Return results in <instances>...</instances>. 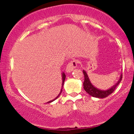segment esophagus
<instances>
[{
    "label": "esophagus",
    "mask_w": 134,
    "mask_h": 134,
    "mask_svg": "<svg viewBox=\"0 0 134 134\" xmlns=\"http://www.w3.org/2000/svg\"><path fill=\"white\" fill-rule=\"evenodd\" d=\"M77 65V62L76 60H72L71 62H70L67 64V67H66V72H70L72 70H74V69L76 68Z\"/></svg>",
    "instance_id": "esophagus-1"
}]
</instances>
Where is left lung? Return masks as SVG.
Listing matches in <instances>:
<instances>
[{
	"mask_svg": "<svg viewBox=\"0 0 134 134\" xmlns=\"http://www.w3.org/2000/svg\"><path fill=\"white\" fill-rule=\"evenodd\" d=\"M83 74L84 76V81L83 82V86H84V89L87 92L90 96L94 97V98H104L109 96L110 94L114 91L116 87L119 84V83L121 82V79H122V74H121L120 76V79H118L117 82L114 84L113 86H111L110 88L106 90H101L97 88L93 85L91 82L90 78H89L87 74L86 70H83Z\"/></svg>",
	"mask_w": 134,
	"mask_h": 134,
	"instance_id": "1",
	"label": "left lung"
}]
</instances>
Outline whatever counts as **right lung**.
Returning a JSON list of instances; mask_svg holds the SVG:
<instances>
[{"label":"right lung","instance_id":"add662e5","mask_svg":"<svg viewBox=\"0 0 134 134\" xmlns=\"http://www.w3.org/2000/svg\"><path fill=\"white\" fill-rule=\"evenodd\" d=\"M65 77H66V76H65V73H64V72H62V89H61V90H60V93L58 94V96H57L56 98H55V99H52V100H51V101H48V102H47V103H52V101H55V99H57V98H58V97H59V96H60V94H61V93H62V87H63V86H64V81H65Z\"/></svg>","mask_w":134,"mask_h":134}]
</instances>
